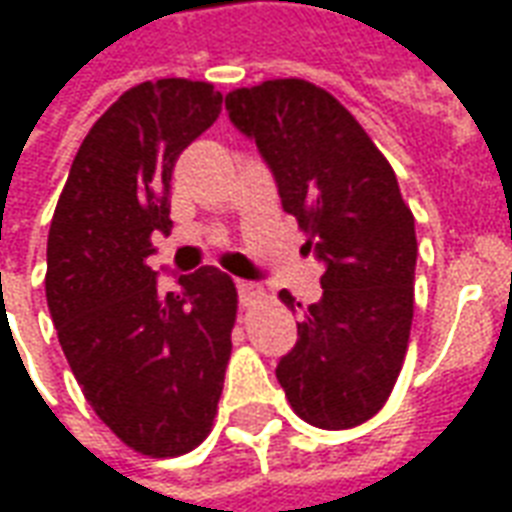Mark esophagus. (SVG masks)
I'll list each match as a JSON object with an SVG mask.
<instances>
[{"label": "esophagus", "instance_id": "1", "mask_svg": "<svg viewBox=\"0 0 512 512\" xmlns=\"http://www.w3.org/2000/svg\"><path fill=\"white\" fill-rule=\"evenodd\" d=\"M235 288H238V299H241L244 307H249V304L260 296V288L252 285V282H244V279H238V285H235Z\"/></svg>", "mask_w": 512, "mask_h": 512}]
</instances>
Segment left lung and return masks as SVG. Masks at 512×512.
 <instances>
[{"instance_id": "8db88e82", "label": "left lung", "mask_w": 512, "mask_h": 512, "mask_svg": "<svg viewBox=\"0 0 512 512\" xmlns=\"http://www.w3.org/2000/svg\"><path fill=\"white\" fill-rule=\"evenodd\" d=\"M277 180L282 208L323 263L318 304L301 307L299 340L279 359L290 406L315 428H356L392 392L414 318L417 233L395 169L334 95L274 79L224 98Z\"/></svg>"}]
</instances>
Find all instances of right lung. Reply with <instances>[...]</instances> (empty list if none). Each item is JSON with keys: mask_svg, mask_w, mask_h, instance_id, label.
Instances as JSON below:
<instances>
[{"mask_svg": "<svg viewBox=\"0 0 512 512\" xmlns=\"http://www.w3.org/2000/svg\"><path fill=\"white\" fill-rule=\"evenodd\" d=\"M222 112L208 82L131 87L95 120L51 219L46 301L87 403L117 439L175 458L211 433L238 293L219 268L158 288L153 233H169L175 161Z\"/></svg>", "mask_w": 512, "mask_h": 512, "instance_id": "1", "label": "right lung"}]
</instances>
